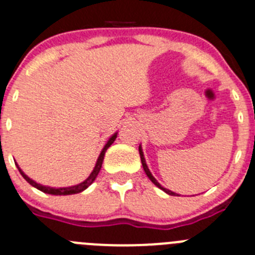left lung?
Instances as JSON below:
<instances>
[{
	"instance_id": "obj_1",
	"label": "left lung",
	"mask_w": 255,
	"mask_h": 255,
	"mask_svg": "<svg viewBox=\"0 0 255 255\" xmlns=\"http://www.w3.org/2000/svg\"><path fill=\"white\" fill-rule=\"evenodd\" d=\"M139 154H140V159H141V164H143V168H144V170H145V173H146V176H148V178L150 179V181L153 182V183L155 184V186L158 187V188H160V190H162V191H164V192L168 193V195H170V196H178V195H177V193L172 192V191H170V190H167V188H164V187H163V186H160L159 182H158L155 178H154L153 174H151V172H150V170H149L148 165H146V162H145V158H144V153H143V148H141V145H139Z\"/></svg>"
}]
</instances>
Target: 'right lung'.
I'll list each match as a JSON object with an SVG mask.
<instances>
[{"label": "right lung", "mask_w": 255, "mask_h": 255, "mask_svg": "<svg viewBox=\"0 0 255 255\" xmlns=\"http://www.w3.org/2000/svg\"><path fill=\"white\" fill-rule=\"evenodd\" d=\"M118 137V132H115V134H112L111 136H110V139L107 140V143L105 144L104 149L101 150V153H100L99 158H97V162H96V165L95 168H93V170L91 172V174L88 176L87 179H85L83 182H81V183L78 184H74V186H71V187H59V188H55V187H49V186H43V184L40 183H36L35 181H32L30 177H27L26 174L22 172V169H21L20 167H18L17 163H15L16 167H17L18 172L21 173V176L24 177L25 179H26L27 182H29L30 184H31L32 187H35V188H37L39 191H41V192L44 193H49V195H55V196H67V195H74V193H79L82 192V191H85L86 188H88V187L91 186V184L93 183V181L96 179V177L99 176L100 170H101V167H102V162H104V156H105V153H106L107 149L111 146V144L115 141V139Z\"/></svg>", "instance_id": "1"}]
</instances>
